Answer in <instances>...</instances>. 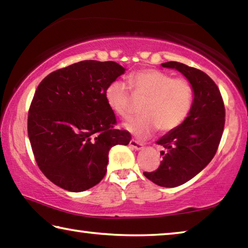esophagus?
I'll list each match as a JSON object with an SVG mask.
<instances>
[{"label":"esophagus","mask_w":248,"mask_h":248,"mask_svg":"<svg viewBox=\"0 0 248 248\" xmlns=\"http://www.w3.org/2000/svg\"><path fill=\"white\" fill-rule=\"evenodd\" d=\"M129 145L131 146L132 149H134V150H137V151H139V150H142L143 149V144L142 143H140V142H138V141H136V140H131L130 141V143H129Z\"/></svg>","instance_id":"esophagus-1"}]
</instances>
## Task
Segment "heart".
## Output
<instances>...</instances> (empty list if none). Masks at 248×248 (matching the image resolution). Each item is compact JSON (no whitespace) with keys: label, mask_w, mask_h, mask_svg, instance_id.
<instances>
[{"label":"heart","mask_w":248,"mask_h":248,"mask_svg":"<svg viewBox=\"0 0 248 248\" xmlns=\"http://www.w3.org/2000/svg\"><path fill=\"white\" fill-rule=\"evenodd\" d=\"M128 81L133 95L144 98L141 106L143 115L124 124V128L138 139H146L158 128L170 131L187 118L194 99L192 86L187 79L173 78L162 71L145 69L130 75ZM129 86L121 79H115L105 91L109 108L124 119L131 115Z\"/></svg>","instance_id":"b5f03b06"}]
</instances>
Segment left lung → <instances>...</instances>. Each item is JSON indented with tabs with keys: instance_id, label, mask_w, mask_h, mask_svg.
Segmentation results:
<instances>
[{
	"instance_id": "obj_1",
	"label": "left lung",
	"mask_w": 248,
	"mask_h": 248,
	"mask_svg": "<svg viewBox=\"0 0 248 248\" xmlns=\"http://www.w3.org/2000/svg\"><path fill=\"white\" fill-rule=\"evenodd\" d=\"M162 66L177 70L194 91L187 118L157 141L166 149L161 165L155 171L143 173L158 186L170 188L187 183L211 162L223 133L225 109L216 83L202 71L175 61Z\"/></svg>"
}]
</instances>
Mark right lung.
<instances>
[{
	"mask_svg": "<svg viewBox=\"0 0 248 248\" xmlns=\"http://www.w3.org/2000/svg\"><path fill=\"white\" fill-rule=\"evenodd\" d=\"M125 72L112 61H81L47 75L28 112V137L40 170L72 192L104 178L108 153L131 136L114 129L116 116L105 98L109 83Z\"/></svg>",
	"mask_w": 248,
	"mask_h": 248,
	"instance_id": "add662e5",
	"label": "right lung"
}]
</instances>
